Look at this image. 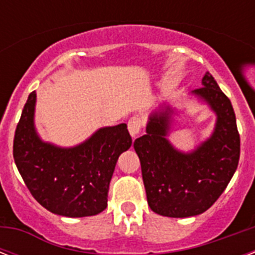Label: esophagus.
<instances>
[{
    "label": "esophagus",
    "mask_w": 255,
    "mask_h": 255,
    "mask_svg": "<svg viewBox=\"0 0 255 255\" xmlns=\"http://www.w3.org/2000/svg\"><path fill=\"white\" fill-rule=\"evenodd\" d=\"M141 126H143V123H141L140 118L133 116V118H131V119L128 120V131H129V133H131V136L133 139H135L136 136L140 133V131H141Z\"/></svg>",
    "instance_id": "34e87169"
}]
</instances>
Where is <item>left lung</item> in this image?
Returning a JSON list of instances; mask_svg holds the SVG:
<instances>
[{"label":"left lung","mask_w":255,"mask_h":255,"mask_svg":"<svg viewBox=\"0 0 255 255\" xmlns=\"http://www.w3.org/2000/svg\"><path fill=\"white\" fill-rule=\"evenodd\" d=\"M204 87L194 94L209 103L217 114L213 135L192 153H181L165 136L169 112H155L149 118L147 133L135 140L140 159L148 205L165 217H190L208 210L225 190L240 160V133L229 98L209 73Z\"/></svg>","instance_id":"obj_1"}]
</instances>
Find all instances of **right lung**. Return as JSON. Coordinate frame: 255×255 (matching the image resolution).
<instances>
[{
  "label": "right lung",
  "instance_id": "add662e5",
  "mask_svg": "<svg viewBox=\"0 0 255 255\" xmlns=\"http://www.w3.org/2000/svg\"><path fill=\"white\" fill-rule=\"evenodd\" d=\"M35 91L15 128L13 156L30 193L51 213L88 217L107 208L108 188L120 153L131 147L127 124L100 128L85 143L58 148L34 129Z\"/></svg>",
  "mask_w": 255,
  "mask_h": 255
}]
</instances>
